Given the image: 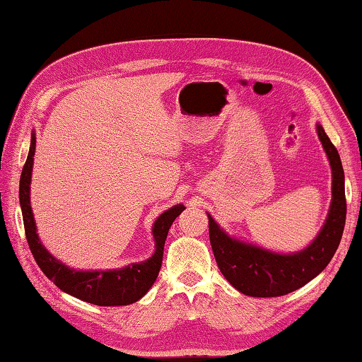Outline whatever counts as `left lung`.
I'll use <instances>...</instances> for the list:
<instances>
[{
  "mask_svg": "<svg viewBox=\"0 0 362 362\" xmlns=\"http://www.w3.org/2000/svg\"><path fill=\"white\" fill-rule=\"evenodd\" d=\"M317 135L332 166L333 199L324 227L308 247L289 255L269 252L230 238L209 214L210 243L218 267L227 281L245 296L279 297L302 288L324 271L339 247L347 216L344 168L337 149L320 124Z\"/></svg>",
  "mask_w": 362,
  "mask_h": 362,
  "instance_id": "8db88e82",
  "label": "left lung"
}]
</instances>
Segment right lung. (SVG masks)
Returning a JSON list of instances; mask_svg holds the SVG:
<instances>
[{"label": "right lung", "mask_w": 362, "mask_h": 362, "mask_svg": "<svg viewBox=\"0 0 362 362\" xmlns=\"http://www.w3.org/2000/svg\"><path fill=\"white\" fill-rule=\"evenodd\" d=\"M34 153L35 134H33V138H30L29 153L20 177V205L23 222H25L26 240L38 267L59 289L83 300V302L99 306H121L140 300L157 280L161 261H163V247L169 227L173 226L174 219L185 210V206L182 204L175 205L161 213L157 221L153 222L152 235L153 241H156V252L149 259L129 264L122 269H113V271H76V269L68 267L62 261L54 258L38 240L29 199Z\"/></svg>", "instance_id": "obj_1"}]
</instances>
